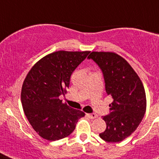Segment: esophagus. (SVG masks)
<instances>
[{
  "label": "esophagus",
  "mask_w": 159,
  "mask_h": 159,
  "mask_svg": "<svg viewBox=\"0 0 159 159\" xmlns=\"http://www.w3.org/2000/svg\"><path fill=\"white\" fill-rule=\"evenodd\" d=\"M87 116H88V117H89L90 119H95V118L98 117V116H97V115L95 113L87 114Z\"/></svg>",
  "instance_id": "obj_1"
}]
</instances>
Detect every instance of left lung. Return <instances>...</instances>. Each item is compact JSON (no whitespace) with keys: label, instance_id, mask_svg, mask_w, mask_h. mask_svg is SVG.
I'll return each mask as SVG.
<instances>
[{"label":"left lung","instance_id":"8db88e82","mask_svg":"<svg viewBox=\"0 0 159 159\" xmlns=\"http://www.w3.org/2000/svg\"><path fill=\"white\" fill-rule=\"evenodd\" d=\"M102 70L105 89L113 99L110 114L103 116L107 128L102 139L119 143L137 129L147 108L146 92L141 80L127 60L110 52H92L88 56Z\"/></svg>","mask_w":159,"mask_h":159}]
</instances>
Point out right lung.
<instances>
[{
    "label": "right lung",
    "mask_w": 159,
    "mask_h": 159,
    "mask_svg": "<svg viewBox=\"0 0 159 159\" xmlns=\"http://www.w3.org/2000/svg\"><path fill=\"white\" fill-rule=\"evenodd\" d=\"M90 52L58 51L34 64L22 85L21 103L32 128L48 141L71 134L82 111L73 109L59 99L69 87L72 72Z\"/></svg>",
    "instance_id": "right-lung-1"
}]
</instances>
